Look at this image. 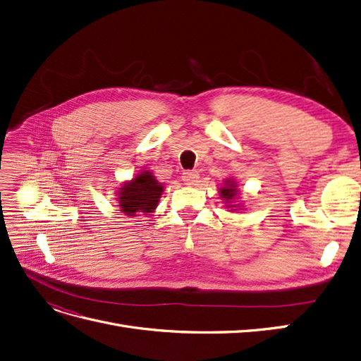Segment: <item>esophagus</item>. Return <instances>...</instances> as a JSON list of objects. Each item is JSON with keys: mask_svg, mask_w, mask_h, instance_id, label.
<instances>
[{"mask_svg": "<svg viewBox=\"0 0 361 361\" xmlns=\"http://www.w3.org/2000/svg\"><path fill=\"white\" fill-rule=\"evenodd\" d=\"M199 179H200L199 173L194 170H187L182 173V180L185 182V185H197Z\"/></svg>", "mask_w": 361, "mask_h": 361, "instance_id": "esophagus-1", "label": "esophagus"}]
</instances>
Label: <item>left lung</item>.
Returning <instances> with one entry per match:
<instances>
[{
    "instance_id": "8db88e82",
    "label": "left lung",
    "mask_w": 361,
    "mask_h": 361,
    "mask_svg": "<svg viewBox=\"0 0 361 361\" xmlns=\"http://www.w3.org/2000/svg\"><path fill=\"white\" fill-rule=\"evenodd\" d=\"M218 194H220V199L224 202V207H227L228 212L244 211L243 203L238 202L241 191H239L238 182L233 178H226L223 180V185L218 188Z\"/></svg>"
}]
</instances>
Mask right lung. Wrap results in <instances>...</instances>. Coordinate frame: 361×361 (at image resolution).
<instances>
[{
	"mask_svg": "<svg viewBox=\"0 0 361 361\" xmlns=\"http://www.w3.org/2000/svg\"><path fill=\"white\" fill-rule=\"evenodd\" d=\"M164 185L150 170H140L135 176L123 182L116 191L118 209L129 218L138 214L149 215L157 209Z\"/></svg>",
	"mask_w": 361,
	"mask_h": 361,
	"instance_id": "obj_1",
	"label": "right lung"
}]
</instances>
